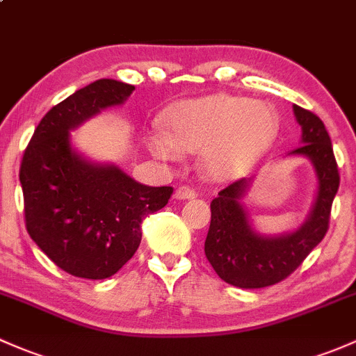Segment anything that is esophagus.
Wrapping results in <instances>:
<instances>
[{"label": "esophagus", "mask_w": 356, "mask_h": 356, "mask_svg": "<svg viewBox=\"0 0 356 356\" xmlns=\"http://www.w3.org/2000/svg\"><path fill=\"white\" fill-rule=\"evenodd\" d=\"M194 196H196V193H194V191L191 188H186V186H181V188L175 189V193H174L175 200H181V201L193 200Z\"/></svg>", "instance_id": "esophagus-1"}]
</instances>
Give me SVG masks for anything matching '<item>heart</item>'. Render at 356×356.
<instances>
[{
  "label": "heart",
  "mask_w": 356,
  "mask_h": 356,
  "mask_svg": "<svg viewBox=\"0 0 356 356\" xmlns=\"http://www.w3.org/2000/svg\"><path fill=\"white\" fill-rule=\"evenodd\" d=\"M162 129L145 138L156 159L177 160L181 152H200L203 174L223 181L268 152L278 133V118L264 102L213 93L168 107L162 114Z\"/></svg>",
  "instance_id": "1"
}]
</instances>
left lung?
Masks as SVG:
<instances>
[{"mask_svg": "<svg viewBox=\"0 0 356 356\" xmlns=\"http://www.w3.org/2000/svg\"><path fill=\"white\" fill-rule=\"evenodd\" d=\"M302 129L300 147L286 156H304L316 175V194L307 218L286 234H261L254 227L247 193L254 175L232 182L211 201V223L204 254L216 275L228 285L264 288L280 283L302 264L327 232L329 213L339 188V174L324 122L310 111L293 106Z\"/></svg>", "mask_w": 356, "mask_h": 356, "instance_id": "obj_1", "label": "left lung"}]
</instances>
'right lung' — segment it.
I'll list each match as a JSON object with an SVG mask.
<instances>
[{
    "label": "right lung",
    "instance_id": "right-lung-1",
    "mask_svg": "<svg viewBox=\"0 0 356 356\" xmlns=\"http://www.w3.org/2000/svg\"><path fill=\"white\" fill-rule=\"evenodd\" d=\"M133 90L111 78L76 90L44 115L22 160L29 235L56 266L78 278L115 275L136 252L143 220L170 200V186L140 184L71 143V131L122 106Z\"/></svg>",
    "mask_w": 356,
    "mask_h": 356
}]
</instances>
